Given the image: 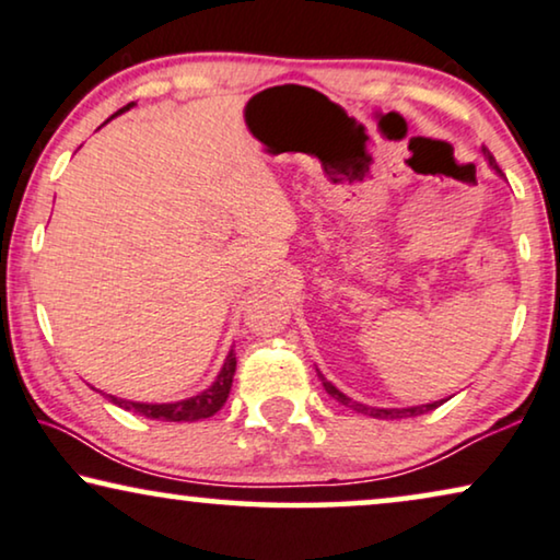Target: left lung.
<instances>
[{"mask_svg":"<svg viewBox=\"0 0 560 560\" xmlns=\"http://www.w3.org/2000/svg\"><path fill=\"white\" fill-rule=\"evenodd\" d=\"M485 158L489 160V165L494 167L497 173L502 175V171H500V165H497V160H494V155L489 150H485ZM318 377H320V382H324V387H326V393L334 397L336 402H341V405H347V408H351V410H357V412H364V416H370V418H389V420H395V418H416V416H423V412H428V410H435L439 408V405L443 402H431V405H416V408H389V410H385V408H370V405H362V402H354L351 400V397H347L343 393H339V389H336L331 382H328L324 374L318 372Z\"/></svg>","mask_w":560,"mask_h":560,"instance_id":"left-lung-1","label":"left lung"}]
</instances>
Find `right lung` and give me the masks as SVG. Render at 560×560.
<instances>
[{
    "instance_id": "obj_1",
    "label": "right lung",
    "mask_w": 560,
    "mask_h": 560,
    "mask_svg": "<svg viewBox=\"0 0 560 560\" xmlns=\"http://www.w3.org/2000/svg\"><path fill=\"white\" fill-rule=\"evenodd\" d=\"M129 106L132 104H127L125 109H119L117 114L127 112ZM234 370H236V357H234V351H229V357H226L224 366H221L217 382H213L209 389H203L201 395L188 397V400H180V402H163V405L127 402V400H117V397H112V402H117L119 408H125V410L140 412V416L152 418V420H167V423H196V420L211 418L213 412H219L221 408H224L229 389H232Z\"/></svg>"
}]
</instances>
